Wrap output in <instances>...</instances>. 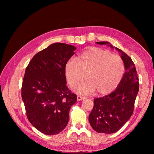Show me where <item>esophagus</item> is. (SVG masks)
<instances>
[{
  "mask_svg": "<svg viewBox=\"0 0 154 154\" xmlns=\"http://www.w3.org/2000/svg\"><path fill=\"white\" fill-rule=\"evenodd\" d=\"M85 97H82V96H77V100L78 101H82L83 100H84Z\"/></svg>",
  "mask_w": 154,
  "mask_h": 154,
  "instance_id": "34e87169",
  "label": "esophagus"
}]
</instances>
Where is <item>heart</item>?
I'll use <instances>...</instances> for the list:
<instances>
[{
    "label": "heart",
    "mask_w": 154,
    "mask_h": 154,
    "mask_svg": "<svg viewBox=\"0 0 154 154\" xmlns=\"http://www.w3.org/2000/svg\"><path fill=\"white\" fill-rule=\"evenodd\" d=\"M125 71L122 58L109 51L91 48L77 58L70 60L64 67L69 85L75 88L86 79L88 81L77 88L78 94H109L118 87Z\"/></svg>",
    "instance_id": "b5f03b06"
}]
</instances>
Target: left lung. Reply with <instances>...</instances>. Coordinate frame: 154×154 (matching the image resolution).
<instances>
[{
  "label": "left lung",
  "mask_w": 154,
  "mask_h": 154,
  "mask_svg": "<svg viewBox=\"0 0 154 154\" xmlns=\"http://www.w3.org/2000/svg\"><path fill=\"white\" fill-rule=\"evenodd\" d=\"M96 44L109 45L119 51L125 66V72L118 87L109 94L94 99V107L88 116L90 125L96 132L113 134L118 131L133 114L139 91V78L132 59L123 51L114 48L108 42H97Z\"/></svg>",
  "instance_id": "obj_1"
}]
</instances>
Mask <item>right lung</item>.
<instances>
[{
    "mask_svg": "<svg viewBox=\"0 0 154 154\" xmlns=\"http://www.w3.org/2000/svg\"><path fill=\"white\" fill-rule=\"evenodd\" d=\"M76 48L54 43L36 53L26 69L22 98L27 117L46 135L58 134L66 127L69 110L77 96L67 87L64 67Z\"/></svg>",
    "mask_w": 154,
    "mask_h": 154,
    "instance_id": "1",
    "label": "right lung"
}]
</instances>
